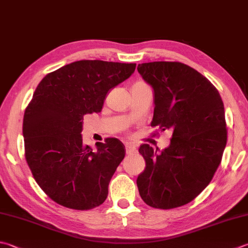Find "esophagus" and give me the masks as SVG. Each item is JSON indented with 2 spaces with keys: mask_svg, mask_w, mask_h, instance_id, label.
Returning a JSON list of instances; mask_svg holds the SVG:
<instances>
[{
  "mask_svg": "<svg viewBox=\"0 0 248 248\" xmlns=\"http://www.w3.org/2000/svg\"><path fill=\"white\" fill-rule=\"evenodd\" d=\"M125 150H126V154H133L135 153V151H136V148L132 146V144H126Z\"/></svg>",
  "mask_w": 248,
  "mask_h": 248,
  "instance_id": "34e87169",
  "label": "esophagus"
}]
</instances>
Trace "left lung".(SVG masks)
Returning a JSON list of instances; mask_svg holds the SVG:
<instances>
[{
    "mask_svg": "<svg viewBox=\"0 0 248 248\" xmlns=\"http://www.w3.org/2000/svg\"><path fill=\"white\" fill-rule=\"evenodd\" d=\"M154 91L151 126L170 129V144L161 153L141 144L146 168L137 186L143 202L170 209L194 200L220 164L227 144L225 108L213 84L197 70L176 62L138 64Z\"/></svg>",
    "mask_w": 248,
    "mask_h": 248,
    "instance_id": "8db88e82",
    "label": "left lung"
}]
</instances>
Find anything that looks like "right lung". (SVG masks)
Masks as SVG:
<instances>
[{
	"label": "right lung",
	"instance_id": "obj_1",
	"mask_svg": "<svg viewBox=\"0 0 248 248\" xmlns=\"http://www.w3.org/2000/svg\"><path fill=\"white\" fill-rule=\"evenodd\" d=\"M136 63L80 60L43 78L26 108L25 156L48 198L64 207L87 211L105 202L112 176L125 156L116 138L83 143V116L100 112L106 95L134 73Z\"/></svg>",
	"mask_w": 248,
	"mask_h": 248
}]
</instances>
